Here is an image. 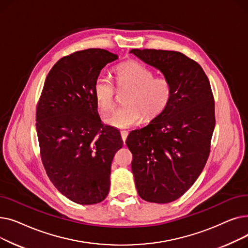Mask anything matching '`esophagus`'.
I'll use <instances>...</instances> for the list:
<instances>
[{"label":"esophagus","mask_w":248,"mask_h":248,"mask_svg":"<svg viewBox=\"0 0 248 248\" xmlns=\"http://www.w3.org/2000/svg\"><path fill=\"white\" fill-rule=\"evenodd\" d=\"M127 135H128V132H127V131H122V132H121V136H122V139H123L124 142L125 141V140H126V138H127Z\"/></svg>","instance_id":"esophagus-1"}]
</instances>
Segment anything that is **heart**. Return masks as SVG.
<instances>
[{
    "mask_svg": "<svg viewBox=\"0 0 248 248\" xmlns=\"http://www.w3.org/2000/svg\"><path fill=\"white\" fill-rule=\"evenodd\" d=\"M116 87L126 88L124 106L106 120L116 128H128L139 124L142 115L153 120L168 106L172 95V85L163 76L153 77L151 69L135 60L117 65L114 69ZM93 95L98 108L109 112L115 106V88L107 75H98L93 84Z\"/></svg>",
    "mask_w": 248,
    "mask_h": 248,
    "instance_id": "1",
    "label": "heart"
}]
</instances>
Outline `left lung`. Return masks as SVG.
<instances>
[{"mask_svg": "<svg viewBox=\"0 0 248 248\" xmlns=\"http://www.w3.org/2000/svg\"><path fill=\"white\" fill-rule=\"evenodd\" d=\"M129 53L159 69L172 85L167 108L125 140L140 197L170 203L191 188L209 157L215 126L210 82L200 65L181 52L133 49Z\"/></svg>", "mask_w": 248, "mask_h": 248, "instance_id": "1", "label": "left lung"}]
</instances>
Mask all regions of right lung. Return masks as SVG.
<instances>
[{
    "instance_id": "1",
    "label": "right lung",
    "mask_w": 248,
    "mask_h": 248,
    "mask_svg": "<svg viewBox=\"0 0 248 248\" xmlns=\"http://www.w3.org/2000/svg\"><path fill=\"white\" fill-rule=\"evenodd\" d=\"M119 58L93 48L65 56L48 73L36 109V129L47 176L69 200L81 205L107 198L110 167L124 141L119 129L101 123L93 84Z\"/></svg>"
}]
</instances>
